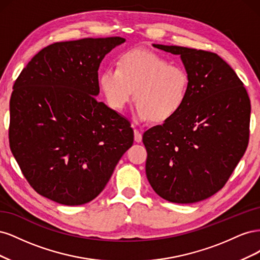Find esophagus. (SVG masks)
<instances>
[{
  "mask_svg": "<svg viewBox=\"0 0 260 260\" xmlns=\"http://www.w3.org/2000/svg\"><path fill=\"white\" fill-rule=\"evenodd\" d=\"M135 141L137 143H140L141 141H142V133L137 129H135Z\"/></svg>",
  "mask_w": 260,
  "mask_h": 260,
  "instance_id": "obj_1",
  "label": "esophagus"
}]
</instances>
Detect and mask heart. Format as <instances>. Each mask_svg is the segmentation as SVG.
<instances>
[{"label": "heart", "mask_w": 260, "mask_h": 260, "mask_svg": "<svg viewBox=\"0 0 260 260\" xmlns=\"http://www.w3.org/2000/svg\"><path fill=\"white\" fill-rule=\"evenodd\" d=\"M108 104L121 111L135 91V116L139 121L165 122L186 103L190 77L186 70L154 52L133 49L122 53L117 68L108 67L99 78Z\"/></svg>", "instance_id": "b5f03b06"}]
</instances>
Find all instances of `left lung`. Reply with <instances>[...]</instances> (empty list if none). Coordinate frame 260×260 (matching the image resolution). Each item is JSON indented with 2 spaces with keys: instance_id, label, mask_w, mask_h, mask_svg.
<instances>
[{
  "instance_id": "8db88e82",
  "label": "left lung",
  "mask_w": 260,
  "mask_h": 260,
  "mask_svg": "<svg viewBox=\"0 0 260 260\" xmlns=\"http://www.w3.org/2000/svg\"><path fill=\"white\" fill-rule=\"evenodd\" d=\"M153 46L180 55L190 89L178 115L144 132L146 177L168 202L204 201L221 190L246 151L248 94L217 54L178 45Z\"/></svg>"
}]
</instances>
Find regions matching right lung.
<instances>
[{"label":"right lung","mask_w":260,"mask_h":260,"mask_svg":"<svg viewBox=\"0 0 260 260\" xmlns=\"http://www.w3.org/2000/svg\"><path fill=\"white\" fill-rule=\"evenodd\" d=\"M125 39L46 46L22 69L10 101V146L36 192L62 205L91 202L133 144L124 117L96 101L99 68Z\"/></svg>","instance_id":"obj_1"}]
</instances>
